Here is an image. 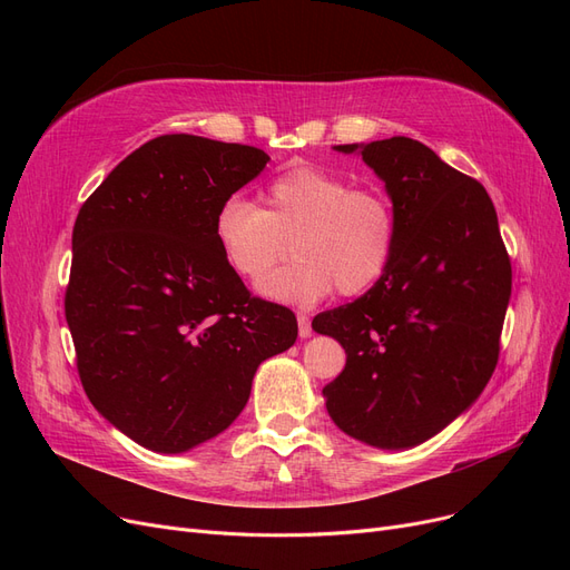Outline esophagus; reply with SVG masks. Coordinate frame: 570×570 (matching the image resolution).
Listing matches in <instances>:
<instances>
[{
  "label": "esophagus",
  "mask_w": 570,
  "mask_h": 570,
  "mask_svg": "<svg viewBox=\"0 0 570 570\" xmlns=\"http://www.w3.org/2000/svg\"><path fill=\"white\" fill-rule=\"evenodd\" d=\"M298 334H301V338L312 336V322L307 315H303V312L298 315Z\"/></svg>",
  "instance_id": "1"
}]
</instances>
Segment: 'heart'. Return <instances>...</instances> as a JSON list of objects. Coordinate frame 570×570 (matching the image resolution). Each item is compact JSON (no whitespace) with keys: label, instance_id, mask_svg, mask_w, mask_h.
I'll use <instances>...</instances> for the list:
<instances>
[{"label":"heart","instance_id":"b5f03b06","mask_svg":"<svg viewBox=\"0 0 570 570\" xmlns=\"http://www.w3.org/2000/svg\"><path fill=\"white\" fill-rule=\"evenodd\" d=\"M213 236L244 282L262 279L291 243L297 263L264 276L258 291L279 303L312 305L334 288L345 298L374 288L393 263L400 219L383 187H353L347 177L298 165L261 191V208L227 196L215 210Z\"/></svg>","mask_w":570,"mask_h":570}]
</instances>
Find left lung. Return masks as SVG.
Masks as SVG:
<instances>
[{
	"mask_svg": "<svg viewBox=\"0 0 570 570\" xmlns=\"http://www.w3.org/2000/svg\"><path fill=\"white\" fill-rule=\"evenodd\" d=\"M336 149L353 154L357 144ZM362 158L397 208V248L374 288L320 312L312 326L347 355L324 385L336 426L397 450L443 431L485 389L500 357L511 261L479 179L410 137L364 144Z\"/></svg>",
	"mask_w": 570,
	"mask_h": 570,
	"instance_id": "1",
	"label": "left lung"
}]
</instances>
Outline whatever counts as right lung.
Returning a JSON list of instances; mask_svg holds the SVG:
<instances>
[{
  "mask_svg": "<svg viewBox=\"0 0 570 570\" xmlns=\"http://www.w3.org/2000/svg\"><path fill=\"white\" fill-rule=\"evenodd\" d=\"M269 156L246 144L163 135L120 160L72 227L66 322L82 389L116 429L185 452L242 414L258 364L298 322L225 265L213 217Z\"/></svg>",
  "mask_w": 570,
  "mask_h": 570,
  "instance_id": "1",
  "label": "right lung"
}]
</instances>
